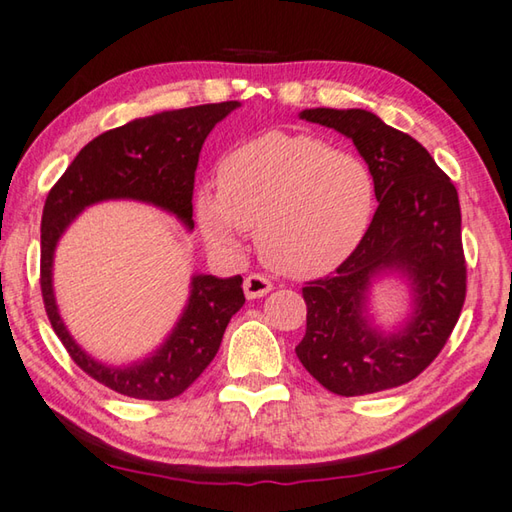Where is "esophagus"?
<instances>
[{
	"label": "esophagus",
	"instance_id": "1",
	"mask_svg": "<svg viewBox=\"0 0 512 512\" xmlns=\"http://www.w3.org/2000/svg\"><path fill=\"white\" fill-rule=\"evenodd\" d=\"M270 290H273V284H270V279L262 277V275H248L244 279V293L248 299H259L268 295Z\"/></svg>",
	"mask_w": 512,
	"mask_h": 512
}]
</instances>
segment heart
Masks as SVG:
<instances>
[{
  "instance_id": "obj_1",
  "label": "heart",
  "mask_w": 512,
  "mask_h": 512,
  "mask_svg": "<svg viewBox=\"0 0 512 512\" xmlns=\"http://www.w3.org/2000/svg\"><path fill=\"white\" fill-rule=\"evenodd\" d=\"M375 208V179L364 159L310 135L268 133L235 148L219 184L197 193L206 242L242 250V230H257L264 262L288 277L339 266L362 242Z\"/></svg>"
}]
</instances>
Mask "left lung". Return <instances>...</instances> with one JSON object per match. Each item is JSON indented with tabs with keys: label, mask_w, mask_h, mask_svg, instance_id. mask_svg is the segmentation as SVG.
<instances>
[{
	"label": "left lung",
	"mask_w": 512,
	"mask_h": 512,
	"mask_svg": "<svg viewBox=\"0 0 512 512\" xmlns=\"http://www.w3.org/2000/svg\"><path fill=\"white\" fill-rule=\"evenodd\" d=\"M299 117L353 139L379 206L346 262L304 286L306 335L295 353L335 395L402 386L439 355L466 299L457 190L417 139L370 110L306 108ZM393 274L409 288L411 313L384 331L369 317V290Z\"/></svg>",
	"instance_id": "left-lung-1"
}]
</instances>
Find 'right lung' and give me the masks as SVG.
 Instances as JSON below:
<instances>
[{
    "mask_svg": "<svg viewBox=\"0 0 512 512\" xmlns=\"http://www.w3.org/2000/svg\"><path fill=\"white\" fill-rule=\"evenodd\" d=\"M239 106V102H222L164 110L106 130L79 150L46 197L39 284L48 319L73 362L119 395L150 402L182 395L213 362L230 317L244 306L242 277L195 273L190 277L188 302L164 342L144 359L113 366L90 357L59 315L53 290L55 248L79 213L110 199L150 204L193 230L195 170L204 139Z\"/></svg>",
    "mask_w": 512,
    "mask_h": 512,
    "instance_id": "add662e5",
    "label": "right lung"
}]
</instances>
